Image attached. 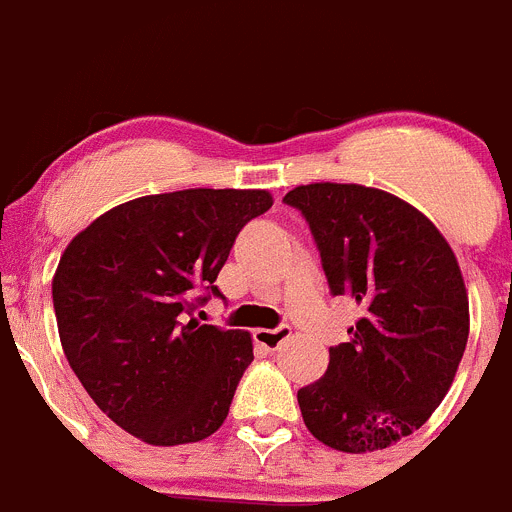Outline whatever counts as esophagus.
I'll return each mask as SVG.
<instances>
[{
    "mask_svg": "<svg viewBox=\"0 0 512 512\" xmlns=\"http://www.w3.org/2000/svg\"><path fill=\"white\" fill-rule=\"evenodd\" d=\"M292 328L289 325H277V328H259L253 330V341L261 343L264 348H279L289 338Z\"/></svg>",
    "mask_w": 512,
    "mask_h": 512,
    "instance_id": "34e87169",
    "label": "esophagus"
}]
</instances>
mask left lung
<instances>
[{
	"instance_id": "left-lung-1",
	"label": "left lung",
	"mask_w": 512,
	"mask_h": 512,
	"mask_svg": "<svg viewBox=\"0 0 512 512\" xmlns=\"http://www.w3.org/2000/svg\"><path fill=\"white\" fill-rule=\"evenodd\" d=\"M284 202L310 225L330 295L364 307L348 341L330 348L323 379L297 392L302 420L330 449H387L431 418L467 348L454 251L423 212L382 189L320 182Z\"/></svg>"
}]
</instances>
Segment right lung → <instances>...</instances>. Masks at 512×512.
<instances>
[{
    "label": "right lung",
    "instance_id": "obj_1",
    "mask_svg": "<svg viewBox=\"0 0 512 512\" xmlns=\"http://www.w3.org/2000/svg\"><path fill=\"white\" fill-rule=\"evenodd\" d=\"M271 207L264 189H182L112 207L58 261L63 354L97 408L153 446L223 425L253 361L246 330L200 325L235 238Z\"/></svg>",
    "mask_w": 512,
    "mask_h": 512
}]
</instances>
